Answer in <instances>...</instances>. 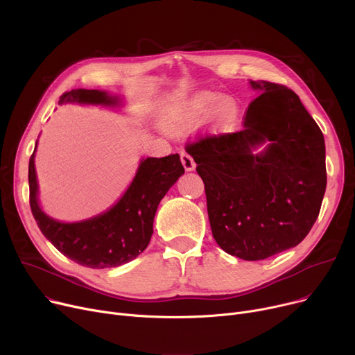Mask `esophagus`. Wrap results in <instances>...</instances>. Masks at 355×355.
<instances>
[{
	"instance_id": "obj_1",
	"label": "esophagus",
	"mask_w": 355,
	"mask_h": 355,
	"mask_svg": "<svg viewBox=\"0 0 355 355\" xmlns=\"http://www.w3.org/2000/svg\"><path fill=\"white\" fill-rule=\"evenodd\" d=\"M181 162L185 168V171H194L196 170V162H194L193 157L189 155L187 153H181Z\"/></svg>"
}]
</instances>
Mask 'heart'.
I'll return each instance as SVG.
<instances>
[{
  "label": "heart",
  "instance_id": "b5f03b06",
  "mask_svg": "<svg viewBox=\"0 0 355 355\" xmlns=\"http://www.w3.org/2000/svg\"><path fill=\"white\" fill-rule=\"evenodd\" d=\"M210 114V122L216 129H230L239 118V105L233 99H225L221 93L198 92L177 109L181 122H191Z\"/></svg>",
  "mask_w": 355,
  "mask_h": 355
}]
</instances>
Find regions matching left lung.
<instances>
[{
	"mask_svg": "<svg viewBox=\"0 0 355 355\" xmlns=\"http://www.w3.org/2000/svg\"><path fill=\"white\" fill-rule=\"evenodd\" d=\"M259 92L241 130L187 146L204 181L217 245L263 260L301 243L327 189L325 141L291 89L249 80Z\"/></svg>",
	"mask_w": 355,
	"mask_h": 355,
	"instance_id": "1",
	"label": "left lung"
}]
</instances>
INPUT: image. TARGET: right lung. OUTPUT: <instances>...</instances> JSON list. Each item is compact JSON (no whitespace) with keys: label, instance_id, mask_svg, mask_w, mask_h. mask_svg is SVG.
<instances>
[{"label":"right lung","instance_id":"add662e5","mask_svg":"<svg viewBox=\"0 0 355 355\" xmlns=\"http://www.w3.org/2000/svg\"><path fill=\"white\" fill-rule=\"evenodd\" d=\"M60 103L121 107L122 98L105 90L74 89ZM28 164L30 207L37 226L51 245L73 262L92 269L116 268L139 256L154 233V217L159 201L184 174L178 154L164 158H142L135 177L122 197L106 211L80 221H60L40 206L35 174V151Z\"/></svg>","mask_w":355,"mask_h":355}]
</instances>
